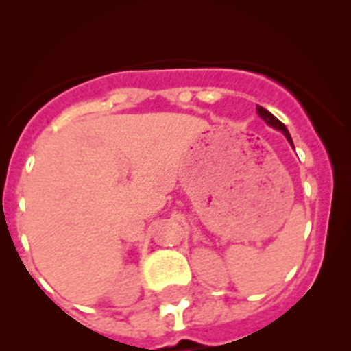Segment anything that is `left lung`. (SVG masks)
I'll return each mask as SVG.
<instances>
[{
    "label": "left lung",
    "mask_w": 351,
    "mask_h": 351,
    "mask_svg": "<svg viewBox=\"0 0 351 351\" xmlns=\"http://www.w3.org/2000/svg\"><path fill=\"white\" fill-rule=\"evenodd\" d=\"M256 114H258V116L262 117V119L265 121V123H267L269 126H272V128H276V130H280V132H283V135H285V137H287V141L290 142L291 147H293V142H291V137H290V133H288L287 126H285L283 123H281V121L278 119V117L272 116V114L269 112L267 108L260 107V105H256Z\"/></svg>",
    "instance_id": "obj_1"
}]
</instances>
